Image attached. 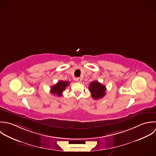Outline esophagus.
<instances>
[{
    "instance_id": "1",
    "label": "esophagus",
    "mask_w": 156,
    "mask_h": 156,
    "mask_svg": "<svg viewBox=\"0 0 156 156\" xmlns=\"http://www.w3.org/2000/svg\"><path fill=\"white\" fill-rule=\"evenodd\" d=\"M81 80H82V79H81V78H80V77H77V78H76V81H77V82H81Z\"/></svg>"
}]
</instances>
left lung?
I'll use <instances>...</instances> for the list:
<instances>
[{
  "mask_svg": "<svg viewBox=\"0 0 156 156\" xmlns=\"http://www.w3.org/2000/svg\"><path fill=\"white\" fill-rule=\"evenodd\" d=\"M89 90L91 93V96L94 99H99L102 98L106 94V90L105 86L102 85L98 81H93L89 85Z\"/></svg>",
  "mask_w": 156,
  "mask_h": 156,
  "instance_id": "obj_1",
  "label": "left lung"
}]
</instances>
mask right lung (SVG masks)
<instances>
[{"label": "right lung", "mask_w": 156, "mask_h": 156, "mask_svg": "<svg viewBox=\"0 0 156 156\" xmlns=\"http://www.w3.org/2000/svg\"><path fill=\"white\" fill-rule=\"evenodd\" d=\"M69 82L67 81H62L60 80L56 84L54 85L51 87V93L54 95H57L58 97H60L62 96V92L65 90L66 87L68 86Z\"/></svg>", "instance_id": "add662e5"}]
</instances>
